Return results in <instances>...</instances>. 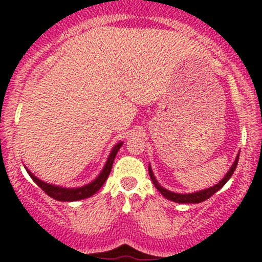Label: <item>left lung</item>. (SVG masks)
Returning <instances> with one entry per match:
<instances>
[{
    "mask_svg": "<svg viewBox=\"0 0 262 262\" xmlns=\"http://www.w3.org/2000/svg\"><path fill=\"white\" fill-rule=\"evenodd\" d=\"M238 157H239V155H237L236 160H234V162L232 163V166L229 167V171L226 173V176H224V178L218 182V184H215L212 187H208V189L200 190V191L189 192V194H179V192H173V191H170V190L165 189L163 186H161L160 182H158L157 179L155 178V173H153L150 165L148 166V171H149V176H150V179H152V182H153V185L156 186V189H157L158 191H160L161 194L166 198V199L172 200V202H175V203H181V204L182 203H184V204H198V203H202V202H204V200L209 199V198L212 196V195L215 194L219 189H222V186H223V185H226V182L231 179V176L233 175L234 170H236L237 163H238Z\"/></svg>",
    "mask_w": 262,
    "mask_h": 262,
    "instance_id": "left-lung-1",
    "label": "left lung"
}]
</instances>
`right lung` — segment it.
<instances>
[{
    "instance_id": "obj_1",
    "label": "right lung",
    "mask_w": 262,
    "mask_h": 262,
    "mask_svg": "<svg viewBox=\"0 0 262 262\" xmlns=\"http://www.w3.org/2000/svg\"><path fill=\"white\" fill-rule=\"evenodd\" d=\"M123 146V142H119L116 143L114 147H113L112 152H110L109 157H107L106 162H105L104 167H102L101 172L99 173L96 179L94 181L89 182V184L83 185V186L80 187H63V186H58V185H53V184H48V182L40 180V179L36 178L34 173H31L30 171L26 168L28 171L29 176L33 179L34 182L46 192L47 195H49L50 198L53 199L58 200V202H77V200H82V199H86V198L92 196L95 192L99 191L101 189L102 185L105 184L106 179L109 178L110 175V171H112L113 167V162L115 160V156L118 153V150L120 149V147Z\"/></svg>"
}]
</instances>
